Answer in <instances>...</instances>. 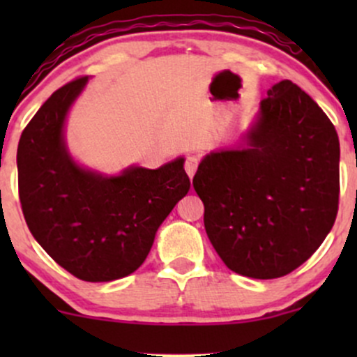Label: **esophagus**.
<instances>
[{
  "instance_id": "esophagus-1",
  "label": "esophagus",
  "mask_w": 357,
  "mask_h": 357,
  "mask_svg": "<svg viewBox=\"0 0 357 357\" xmlns=\"http://www.w3.org/2000/svg\"><path fill=\"white\" fill-rule=\"evenodd\" d=\"M198 165H199V158L196 154H190L186 155V159H184V171H186V174L190 176V179L195 176L196 169H198Z\"/></svg>"
}]
</instances>
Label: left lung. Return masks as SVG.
Here are the masks:
<instances>
[{
    "mask_svg": "<svg viewBox=\"0 0 357 357\" xmlns=\"http://www.w3.org/2000/svg\"><path fill=\"white\" fill-rule=\"evenodd\" d=\"M236 149L208 154L192 186L228 268L278 278L321 247L339 208V137L294 82L273 85Z\"/></svg>",
    "mask_w": 357,
    "mask_h": 357,
    "instance_id": "1",
    "label": "left lung"
}]
</instances>
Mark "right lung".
Returning a JSON list of instances; mask_svg holds the SVG:
<instances>
[{"label":"right lung","mask_w":357,"mask_h":357,"mask_svg":"<svg viewBox=\"0 0 357 357\" xmlns=\"http://www.w3.org/2000/svg\"><path fill=\"white\" fill-rule=\"evenodd\" d=\"M89 77L52 93L20 137L18 192L28 228L60 267L85 282L136 272L162 221L190 191L184 159L119 176L84 169L68 154L63 126Z\"/></svg>","instance_id":"add662e5"}]
</instances>
